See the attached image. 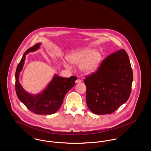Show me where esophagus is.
Segmentation results:
<instances>
[{"label": "esophagus", "instance_id": "esophagus-1", "mask_svg": "<svg viewBox=\"0 0 151 151\" xmlns=\"http://www.w3.org/2000/svg\"><path fill=\"white\" fill-rule=\"evenodd\" d=\"M76 83H81V80H80V79H77V80H76Z\"/></svg>", "mask_w": 151, "mask_h": 151}]
</instances>
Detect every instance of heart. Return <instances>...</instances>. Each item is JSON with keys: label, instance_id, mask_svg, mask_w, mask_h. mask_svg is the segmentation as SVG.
Returning <instances> with one entry per match:
<instances>
[{"label": "heart", "instance_id": "heart-1", "mask_svg": "<svg viewBox=\"0 0 151 151\" xmlns=\"http://www.w3.org/2000/svg\"><path fill=\"white\" fill-rule=\"evenodd\" d=\"M67 61L72 65H78L81 72L86 74L95 72L102 60V55L98 51L91 48L81 49L70 52L66 56ZM63 65L66 68L70 69L71 65L63 61Z\"/></svg>", "mask_w": 151, "mask_h": 151}]
</instances>
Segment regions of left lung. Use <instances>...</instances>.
<instances>
[{"label":"left lung","instance_id":"obj_1","mask_svg":"<svg viewBox=\"0 0 151 151\" xmlns=\"http://www.w3.org/2000/svg\"><path fill=\"white\" fill-rule=\"evenodd\" d=\"M133 73L124 49L109 55L98 70L86 77V104L96 114H111L124 104L131 91Z\"/></svg>","mask_w":151,"mask_h":151}]
</instances>
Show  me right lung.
<instances>
[{
	"label": "right lung",
	"mask_w": 151,
	"mask_h": 151,
	"mask_svg": "<svg viewBox=\"0 0 151 151\" xmlns=\"http://www.w3.org/2000/svg\"><path fill=\"white\" fill-rule=\"evenodd\" d=\"M41 43H36L24 54L17 65L15 73V89L19 100L32 112L40 115H50L55 113L61 106L65 94L75 86L77 77L63 78L55 74L50 82L43 91L36 94L28 93L19 82V75L25 63L26 55L37 50Z\"/></svg>",
	"instance_id": "1"
}]
</instances>
